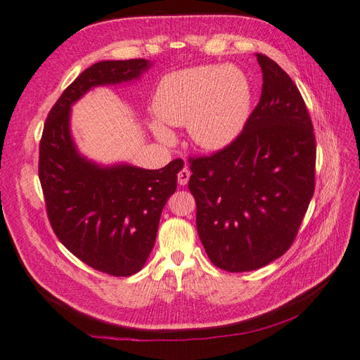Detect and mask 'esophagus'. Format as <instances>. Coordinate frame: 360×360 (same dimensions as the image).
<instances>
[{"label":"esophagus","instance_id":"obj_1","mask_svg":"<svg viewBox=\"0 0 360 360\" xmlns=\"http://www.w3.org/2000/svg\"><path fill=\"white\" fill-rule=\"evenodd\" d=\"M188 179H190V170L187 167H184L182 168V170L178 173V182L181 186H186L187 182H188Z\"/></svg>","mask_w":360,"mask_h":360}]
</instances>
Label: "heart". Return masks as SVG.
<instances>
[{
    "label": "heart",
    "instance_id": "b5f03b06",
    "mask_svg": "<svg viewBox=\"0 0 360 360\" xmlns=\"http://www.w3.org/2000/svg\"><path fill=\"white\" fill-rule=\"evenodd\" d=\"M251 89L236 67L201 65L164 76L154 94L159 122L151 128L162 142H170L168 126H186L190 139L204 150L229 145L248 118Z\"/></svg>",
    "mask_w": 360,
    "mask_h": 360
}]
</instances>
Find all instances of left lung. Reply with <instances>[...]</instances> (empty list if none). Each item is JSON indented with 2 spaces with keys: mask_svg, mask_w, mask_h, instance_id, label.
I'll list each match as a JSON object with an SVG mask.
<instances>
[{
  "mask_svg": "<svg viewBox=\"0 0 360 360\" xmlns=\"http://www.w3.org/2000/svg\"><path fill=\"white\" fill-rule=\"evenodd\" d=\"M262 94L243 131L210 156L188 158L196 229L215 266L251 271L290 248L315 190V134L298 87L257 54Z\"/></svg>",
  "mask_w": 360,
  "mask_h": 360,
  "instance_id": "1",
  "label": "left lung"
}]
</instances>
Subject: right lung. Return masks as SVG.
Returning <instances> with one entry per match:
<instances>
[{"label":"right lung","mask_w":360,"mask_h":360,"mask_svg":"<svg viewBox=\"0 0 360 360\" xmlns=\"http://www.w3.org/2000/svg\"><path fill=\"white\" fill-rule=\"evenodd\" d=\"M150 65L146 59L103 60L84 70L49 110L40 139L39 179L54 234L84 264L110 276L142 270L184 162L174 159L160 170L96 165L76 150L70 109L91 87L137 79Z\"/></svg>","instance_id":"right-lung-1"}]
</instances>
